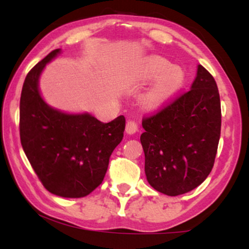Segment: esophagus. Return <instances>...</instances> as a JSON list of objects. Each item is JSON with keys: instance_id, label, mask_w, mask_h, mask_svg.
Instances as JSON below:
<instances>
[{"instance_id": "1", "label": "esophagus", "mask_w": 249, "mask_h": 249, "mask_svg": "<svg viewBox=\"0 0 249 249\" xmlns=\"http://www.w3.org/2000/svg\"><path fill=\"white\" fill-rule=\"evenodd\" d=\"M138 129H139V124L137 121L129 120L127 122V125H125V131H127L128 134H130V135L135 134L136 131H138Z\"/></svg>"}]
</instances>
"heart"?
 Listing matches in <instances>:
<instances>
[{
	"label": "heart",
	"instance_id": "1",
	"mask_svg": "<svg viewBox=\"0 0 249 249\" xmlns=\"http://www.w3.org/2000/svg\"><path fill=\"white\" fill-rule=\"evenodd\" d=\"M149 76H160L159 83L156 84L152 97L154 100H160L178 88L182 81V72L177 68H170L169 62L162 59H154L148 64Z\"/></svg>",
	"mask_w": 249,
	"mask_h": 249
}]
</instances>
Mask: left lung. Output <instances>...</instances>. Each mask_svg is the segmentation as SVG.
<instances>
[{
    "label": "left lung",
    "mask_w": 249,
    "mask_h": 249,
    "mask_svg": "<svg viewBox=\"0 0 249 249\" xmlns=\"http://www.w3.org/2000/svg\"><path fill=\"white\" fill-rule=\"evenodd\" d=\"M141 142L149 185L168 196L195 189L212 171L221 134L216 83L198 66L192 88L142 118Z\"/></svg>",
    "instance_id": "8db88e82"
}]
</instances>
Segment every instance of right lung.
I'll return each mask as SVG.
<instances>
[{
    "label": "right lung",
    "instance_id": "1",
    "mask_svg": "<svg viewBox=\"0 0 249 249\" xmlns=\"http://www.w3.org/2000/svg\"><path fill=\"white\" fill-rule=\"evenodd\" d=\"M60 49L27 74L20 97V141L43 186L67 198L87 196L103 181L108 160L124 138L125 119L107 124L90 114H67L50 107L38 91L39 74Z\"/></svg>",
    "mask_w": 249,
    "mask_h": 249
}]
</instances>
